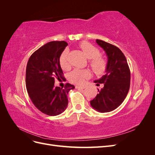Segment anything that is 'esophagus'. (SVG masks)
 <instances>
[{
  "instance_id": "obj_1",
  "label": "esophagus",
  "mask_w": 155,
  "mask_h": 155,
  "mask_svg": "<svg viewBox=\"0 0 155 155\" xmlns=\"http://www.w3.org/2000/svg\"><path fill=\"white\" fill-rule=\"evenodd\" d=\"M85 85H76V88H81V89H84L85 88Z\"/></svg>"
}]
</instances>
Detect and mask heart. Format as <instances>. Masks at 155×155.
Instances as JSON below:
<instances>
[{
	"label": "heart",
	"instance_id": "1",
	"mask_svg": "<svg viewBox=\"0 0 155 155\" xmlns=\"http://www.w3.org/2000/svg\"><path fill=\"white\" fill-rule=\"evenodd\" d=\"M83 53L89 59V64L92 70L96 74H104L107 67V61L105 58L100 55V50L96 46L88 42H83L80 45ZM59 63L63 69L68 67L67 61V51L64 50L59 58ZM91 76V72L88 70L75 69L69 74L70 81L76 84H81L86 78Z\"/></svg>",
	"mask_w": 155,
	"mask_h": 155
}]
</instances>
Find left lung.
I'll return each mask as SVG.
<instances>
[{"label":"left lung","instance_id":"8db88e82","mask_svg":"<svg viewBox=\"0 0 155 155\" xmlns=\"http://www.w3.org/2000/svg\"><path fill=\"white\" fill-rule=\"evenodd\" d=\"M96 43L104 49L107 56L105 74L95 80L96 85L104 87L91 101L93 109L100 112H110L118 108L127 95L130 81V72L124 54L117 46L105 41L96 39Z\"/></svg>","mask_w":155,"mask_h":155}]
</instances>
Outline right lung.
I'll list each match as a JSON object with an SVG mask.
<instances>
[{
	"label": "right lung",
	"mask_w": 155,
	"mask_h": 155,
	"mask_svg": "<svg viewBox=\"0 0 155 155\" xmlns=\"http://www.w3.org/2000/svg\"><path fill=\"white\" fill-rule=\"evenodd\" d=\"M67 42L51 41L32 54L26 70V87L34 105L48 116L61 114L68 105V92L75 87L67 83L64 88L55 87V79L63 78L59 58Z\"/></svg>",
	"instance_id": "right-lung-1"
}]
</instances>
